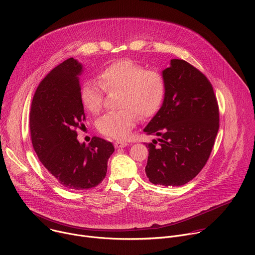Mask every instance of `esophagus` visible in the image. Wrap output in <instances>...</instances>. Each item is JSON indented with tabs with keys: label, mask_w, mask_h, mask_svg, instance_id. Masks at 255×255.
Wrapping results in <instances>:
<instances>
[{
	"label": "esophagus",
	"mask_w": 255,
	"mask_h": 255,
	"mask_svg": "<svg viewBox=\"0 0 255 255\" xmlns=\"http://www.w3.org/2000/svg\"><path fill=\"white\" fill-rule=\"evenodd\" d=\"M115 145V148H123V147H126L128 143L127 142H124V141H116L114 143Z\"/></svg>",
	"instance_id": "1"
}]
</instances>
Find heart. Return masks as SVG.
<instances>
[{
	"instance_id": "obj_1",
	"label": "heart",
	"mask_w": 255,
	"mask_h": 255,
	"mask_svg": "<svg viewBox=\"0 0 255 255\" xmlns=\"http://www.w3.org/2000/svg\"><path fill=\"white\" fill-rule=\"evenodd\" d=\"M99 81H87L81 89L82 103L87 111L98 114L103 108L105 92L120 91L121 110L107 113L97 121V129L103 135L125 139L138 121L154 116L160 109L166 83L161 72L146 69L143 64L128 58L107 65L99 75Z\"/></svg>"
}]
</instances>
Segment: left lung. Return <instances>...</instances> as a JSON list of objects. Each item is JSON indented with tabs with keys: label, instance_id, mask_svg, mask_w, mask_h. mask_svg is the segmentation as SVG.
Masks as SVG:
<instances>
[{
	"label": "left lung",
	"instance_id": "8db88e82",
	"mask_svg": "<svg viewBox=\"0 0 255 255\" xmlns=\"http://www.w3.org/2000/svg\"><path fill=\"white\" fill-rule=\"evenodd\" d=\"M162 75L163 104L144 129L160 143L146 144L145 172L154 185L178 187L206 165L219 130V106L210 81L186 60L171 59Z\"/></svg>",
	"mask_w": 255,
	"mask_h": 255
}]
</instances>
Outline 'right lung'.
<instances>
[{"mask_svg":"<svg viewBox=\"0 0 255 255\" xmlns=\"http://www.w3.org/2000/svg\"><path fill=\"white\" fill-rule=\"evenodd\" d=\"M81 72L82 65L74 58L55 66L35 91L29 122L32 145L40 162L62 187L72 191L101 184L115 150L110 141L97 136L88 145L77 139V130L86 122Z\"/></svg>","mask_w":255,"mask_h":255,"instance_id":"add662e5","label":"right lung"}]
</instances>
